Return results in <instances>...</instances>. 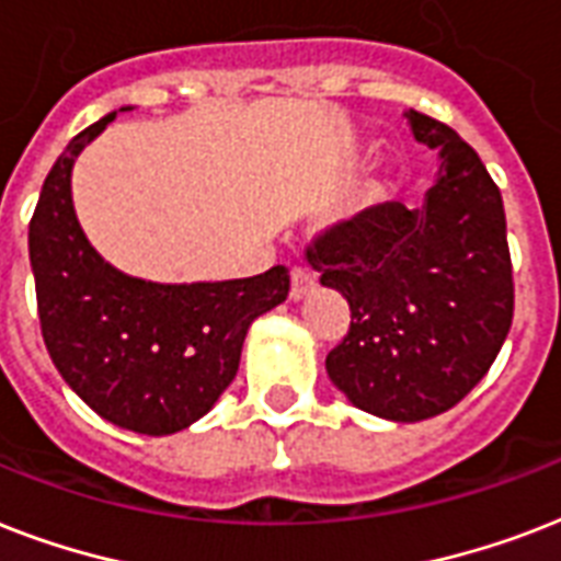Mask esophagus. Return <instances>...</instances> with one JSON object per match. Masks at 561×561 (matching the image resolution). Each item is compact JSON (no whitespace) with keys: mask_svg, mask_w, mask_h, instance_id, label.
I'll list each match as a JSON object with an SVG mask.
<instances>
[{"mask_svg":"<svg viewBox=\"0 0 561 561\" xmlns=\"http://www.w3.org/2000/svg\"><path fill=\"white\" fill-rule=\"evenodd\" d=\"M314 288V276L306 267H294L290 271V299H302L308 290Z\"/></svg>","mask_w":561,"mask_h":561,"instance_id":"esophagus-1","label":"esophagus"}]
</instances>
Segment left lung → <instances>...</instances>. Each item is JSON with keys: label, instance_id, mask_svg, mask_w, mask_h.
I'll return each instance as SVG.
<instances>
[{"label": "left lung", "instance_id": "1", "mask_svg": "<svg viewBox=\"0 0 561 561\" xmlns=\"http://www.w3.org/2000/svg\"><path fill=\"white\" fill-rule=\"evenodd\" d=\"M408 122L443 160L425 206L378 203L308 247L320 282L352 311L325 373L355 408L392 422L431 419L469 396L515 308L501 188L457 130L416 110Z\"/></svg>", "mask_w": 561, "mask_h": 561}]
</instances>
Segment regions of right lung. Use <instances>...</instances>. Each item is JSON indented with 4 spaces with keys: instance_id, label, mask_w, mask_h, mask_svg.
I'll list each match as a JSON object with an SVG mask.
<instances>
[{
    "instance_id": "add662e5",
    "label": "right lung",
    "mask_w": 561,
    "mask_h": 561,
    "mask_svg": "<svg viewBox=\"0 0 561 561\" xmlns=\"http://www.w3.org/2000/svg\"><path fill=\"white\" fill-rule=\"evenodd\" d=\"M116 118L75 136L48 171L28 224L37 314L51 364L101 419L178 434L206 416L238 373L247 329L288 299L285 264L250 279L157 285L101 259L75 218V157Z\"/></svg>"
}]
</instances>
